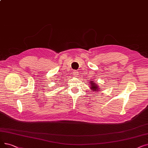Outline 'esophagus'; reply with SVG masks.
Instances as JSON below:
<instances>
[{"label": "esophagus", "instance_id": "esophagus-1", "mask_svg": "<svg viewBox=\"0 0 148 148\" xmlns=\"http://www.w3.org/2000/svg\"><path fill=\"white\" fill-rule=\"evenodd\" d=\"M78 74H79V73H78L77 71L76 70H75V71H73V75H74L77 76Z\"/></svg>", "mask_w": 148, "mask_h": 148}]
</instances>
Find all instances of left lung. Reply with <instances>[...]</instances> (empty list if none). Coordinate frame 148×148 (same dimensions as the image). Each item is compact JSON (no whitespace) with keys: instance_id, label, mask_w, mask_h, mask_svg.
Returning <instances> with one entry per match:
<instances>
[{"instance_id":"left-lung-1","label":"left lung","mask_w":148,"mask_h":148,"mask_svg":"<svg viewBox=\"0 0 148 148\" xmlns=\"http://www.w3.org/2000/svg\"><path fill=\"white\" fill-rule=\"evenodd\" d=\"M90 86H91V89L92 90V91L95 92V91H99V86H98V84H97V83H95L92 80H91L90 81Z\"/></svg>"}]
</instances>
